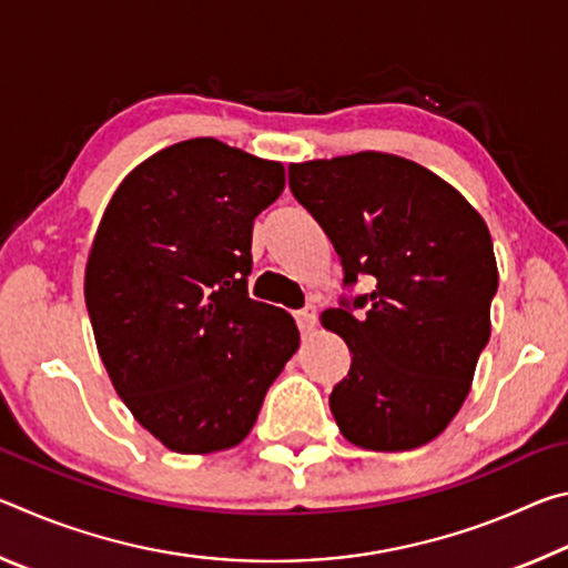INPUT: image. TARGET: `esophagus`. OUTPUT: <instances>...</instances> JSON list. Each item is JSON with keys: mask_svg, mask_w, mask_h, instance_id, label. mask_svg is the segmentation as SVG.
<instances>
[{"mask_svg": "<svg viewBox=\"0 0 568 568\" xmlns=\"http://www.w3.org/2000/svg\"><path fill=\"white\" fill-rule=\"evenodd\" d=\"M295 321L301 325V333H311L318 323V313H315V307H305V311L295 313Z\"/></svg>", "mask_w": 568, "mask_h": 568, "instance_id": "obj_1", "label": "esophagus"}]
</instances>
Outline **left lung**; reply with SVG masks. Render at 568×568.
Here are the masks:
<instances>
[{
    "mask_svg": "<svg viewBox=\"0 0 568 568\" xmlns=\"http://www.w3.org/2000/svg\"><path fill=\"white\" fill-rule=\"evenodd\" d=\"M291 190L331 237L343 283L376 291L321 315L348 343L331 393L341 434L365 450H410L446 430L491 335L498 267L468 200L418 162L388 152L293 162Z\"/></svg>",
    "mask_w": 568,
    "mask_h": 568,
    "instance_id": "left-lung-1",
    "label": "left lung"
}]
</instances>
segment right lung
Returning a JSON list of instances; mask_svg holds the SVG:
<instances>
[{
  "label": "right lung",
  "instance_id": "right-lung-1",
  "mask_svg": "<svg viewBox=\"0 0 568 568\" xmlns=\"http://www.w3.org/2000/svg\"><path fill=\"white\" fill-rule=\"evenodd\" d=\"M283 162L215 138L178 142L114 190L84 267L100 358L134 420L175 454L237 446L301 343L247 297L253 223Z\"/></svg>",
  "mask_w": 568,
  "mask_h": 568
}]
</instances>
